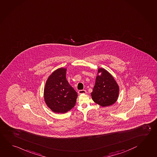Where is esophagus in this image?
Listing matches in <instances>:
<instances>
[{
	"label": "esophagus",
	"instance_id": "1",
	"mask_svg": "<svg viewBox=\"0 0 157 157\" xmlns=\"http://www.w3.org/2000/svg\"><path fill=\"white\" fill-rule=\"evenodd\" d=\"M78 94H85L86 93V91L85 90H79L78 92Z\"/></svg>",
	"mask_w": 157,
	"mask_h": 157
}]
</instances>
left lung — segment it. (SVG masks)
Wrapping results in <instances>:
<instances>
[{"label":"left lung","mask_w":157,"mask_h":157,"mask_svg":"<svg viewBox=\"0 0 157 157\" xmlns=\"http://www.w3.org/2000/svg\"><path fill=\"white\" fill-rule=\"evenodd\" d=\"M93 91L92 98L94 102L102 107L112 105L116 102L119 87L111 75L103 68H99Z\"/></svg>","instance_id":"1"}]
</instances>
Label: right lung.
Returning <instances> with one entry per match:
<instances>
[{"mask_svg":"<svg viewBox=\"0 0 157 157\" xmlns=\"http://www.w3.org/2000/svg\"><path fill=\"white\" fill-rule=\"evenodd\" d=\"M66 68H58L48 77L44 89L46 104L55 113H64L72 109L77 93L66 78Z\"/></svg>","mask_w":157,"mask_h":157,"instance_id":"obj_1","label":"right lung"}]
</instances>
